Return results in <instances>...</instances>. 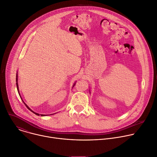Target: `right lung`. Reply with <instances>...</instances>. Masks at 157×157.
<instances>
[{"label":"right lung","mask_w":157,"mask_h":157,"mask_svg":"<svg viewBox=\"0 0 157 157\" xmlns=\"http://www.w3.org/2000/svg\"><path fill=\"white\" fill-rule=\"evenodd\" d=\"M18 73H17V74H16V85H17V91H18V93H19V95H20V97L21 98V99H22V97H21V95H20V93H19V85H18V74H17ZM75 85V83H74V85H73V86L72 87H74V85ZM22 101H23V102H24V103L25 104V105L27 107V108L30 110V111H31L32 112H33V113H35L36 115H40V114L39 113H36V112H33V110H32L29 107V106L27 105V104L24 101V100H22ZM54 114V113H53ZM40 115L41 116H47V115H42V114H40Z\"/></svg>","instance_id":"right-lung-1"}]
</instances>
